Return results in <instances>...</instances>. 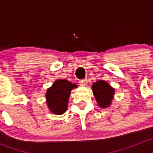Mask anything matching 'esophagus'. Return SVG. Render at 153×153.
Returning a JSON list of instances; mask_svg holds the SVG:
<instances>
[{"label": "esophagus", "mask_w": 153, "mask_h": 153, "mask_svg": "<svg viewBox=\"0 0 153 153\" xmlns=\"http://www.w3.org/2000/svg\"><path fill=\"white\" fill-rule=\"evenodd\" d=\"M79 85H80V86H84L87 84V79H82V80L79 81Z\"/></svg>", "instance_id": "esophagus-1"}]
</instances>
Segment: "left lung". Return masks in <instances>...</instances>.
<instances>
[{
  "label": "left lung",
  "mask_w": 153,
  "mask_h": 153,
  "mask_svg": "<svg viewBox=\"0 0 153 153\" xmlns=\"http://www.w3.org/2000/svg\"><path fill=\"white\" fill-rule=\"evenodd\" d=\"M92 90L100 107L107 108L110 106L115 91L109 83L104 80H98L93 83Z\"/></svg>",
  "instance_id": "obj_1"
}]
</instances>
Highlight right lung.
I'll list each match as a JSON object with an SVG mask.
<instances>
[{
    "mask_svg": "<svg viewBox=\"0 0 153 153\" xmlns=\"http://www.w3.org/2000/svg\"><path fill=\"white\" fill-rule=\"evenodd\" d=\"M76 87L77 85L67 79H56L46 93L47 104L51 113L56 115L65 113L67 109L70 92Z\"/></svg>",
    "mask_w": 153,
    "mask_h": 153,
    "instance_id": "right-lung-1",
    "label": "right lung"
}]
</instances>
